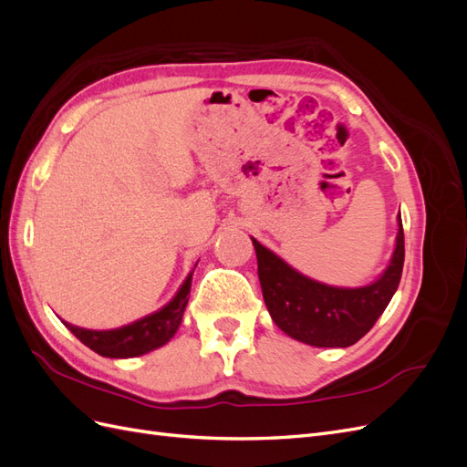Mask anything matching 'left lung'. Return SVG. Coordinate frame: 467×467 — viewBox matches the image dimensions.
Listing matches in <instances>:
<instances>
[{"label":"left lung","instance_id":"8db88e82","mask_svg":"<svg viewBox=\"0 0 467 467\" xmlns=\"http://www.w3.org/2000/svg\"><path fill=\"white\" fill-rule=\"evenodd\" d=\"M398 237L386 271L366 286H331L296 271L276 253L251 237L268 314L280 331L312 347L345 348L368 333L400 286L405 244L398 216Z\"/></svg>","mask_w":467,"mask_h":467}]
</instances>
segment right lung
I'll list each match as a JSON object with an SVG mask.
<instances>
[{
    "instance_id": "right-lung-1",
    "label": "right lung",
    "mask_w": 467,
    "mask_h": 467,
    "mask_svg": "<svg viewBox=\"0 0 467 467\" xmlns=\"http://www.w3.org/2000/svg\"><path fill=\"white\" fill-rule=\"evenodd\" d=\"M192 273L194 271H191L189 276L182 280L177 294L161 309L142 319H136L129 325H122V327L95 331V329L78 327V325H72L64 319L62 323L79 338L83 345L95 350L97 355L109 357V358L142 357L146 352H151L171 341L173 335L177 333L179 325L182 321V314H185V307L189 304Z\"/></svg>"
}]
</instances>
